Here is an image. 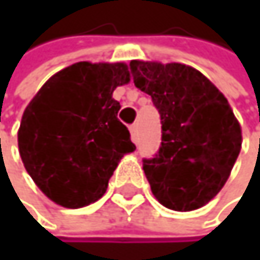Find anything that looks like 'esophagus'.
Wrapping results in <instances>:
<instances>
[{
    "instance_id": "34e87169",
    "label": "esophagus",
    "mask_w": 260,
    "mask_h": 260,
    "mask_svg": "<svg viewBox=\"0 0 260 260\" xmlns=\"http://www.w3.org/2000/svg\"><path fill=\"white\" fill-rule=\"evenodd\" d=\"M129 131H131V139H133V142H134V143H137V142H139V134H137V126H136V124H133V126H129Z\"/></svg>"
}]
</instances>
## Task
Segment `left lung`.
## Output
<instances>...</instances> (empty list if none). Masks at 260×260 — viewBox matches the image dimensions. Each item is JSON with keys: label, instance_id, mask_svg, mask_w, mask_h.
<instances>
[{"label": "left lung", "instance_id": "left-lung-1", "mask_svg": "<svg viewBox=\"0 0 260 260\" xmlns=\"http://www.w3.org/2000/svg\"><path fill=\"white\" fill-rule=\"evenodd\" d=\"M134 84L159 111L162 142L143 170L156 200L173 211H195L228 181L242 146L228 100L198 70L182 63L131 60Z\"/></svg>", "mask_w": 260, "mask_h": 260}]
</instances>
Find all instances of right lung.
I'll return each mask as SVG.
<instances>
[{
  "label": "right lung",
  "mask_w": 260,
  "mask_h": 260,
  "mask_svg": "<svg viewBox=\"0 0 260 260\" xmlns=\"http://www.w3.org/2000/svg\"><path fill=\"white\" fill-rule=\"evenodd\" d=\"M129 79L124 63L78 62L49 78L26 107L20 156L49 200L68 209L95 203L118 160L136 149L112 98Z\"/></svg>",
  "instance_id": "obj_1"
}]
</instances>
